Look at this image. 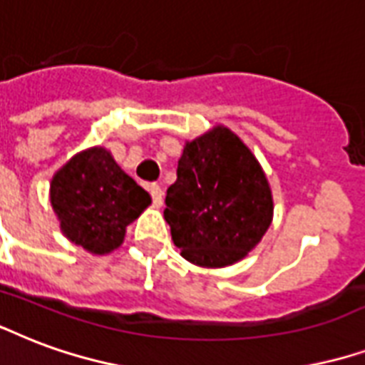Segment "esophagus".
<instances>
[{"label": "esophagus", "mask_w": 365, "mask_h": 365, "mask_svg": "<svg viewBox=\"0 0 365 365\" xmlns=\"http://www.w3.org/2000/svg\"><path fill=\"white\" fill-rule=\"evenodd\" d=\"M150 195H153V203H155V207H160L162 205V190L160 185H156V183H153L150 187Z\"/></svg>", "instance_id": "esophagus-1"}]
</instances>
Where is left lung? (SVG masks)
I'll return each mask as SVG.
<instances>
[{
    "mask_svg": "<svg viewBox=\"0 0 365 365\" xmlns=\"http://www.w3.org/2000/svg\"><path fill=\"white\" fill-rule=\"evenodd\" d=\"M164 218L183 259L210 269L234 265L271 226L265 172L236 133L217 125L183 148Z\"/></svg>",
    "mask_w": 365,
    "mask_h": 365,
    "instance_id": "8db88e82",
    "label": "left lung"
}]
</instances>
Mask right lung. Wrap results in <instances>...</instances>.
<instances>
[{"label": "right lung", "instance_id": "right-lung-1", "mask_svg": "<svg viewBox=\"0 0 365 365\" xmlns=\"http://www.w3.org/2000/svg\"><path fill=\"white\" fill-rule=\"evenodd\" d=\"M50 201L67 240L104 255L120 247L125 228L150 205V195L106 148L93 147L56 172Z\"/></svg>", "mask_w": 365, "mask_h": 365}]
</instances>
